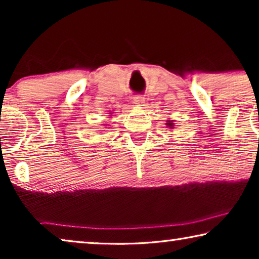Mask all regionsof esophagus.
Instances as JSON below:
<instances>
[{
  "instance_id": "34e87169",
  "label": "esophagus",
  "mask_w": 259,
  "mask_h": 259,
  "mask_svg": "<svg viewBox=\"0 0 259 259\" xmlns=\"http://www.w3.org/2000/svg\"><path fill=\"white\" fill-rule=\"evenodd\" d=\"M133 102L136 104L137 106H144L145 104V98L143 95H136V97L133 98Z\"/></svg>"
}]
</instances>
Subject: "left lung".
Segmentation results:
<instances>
[{
	"label": "left lung",
	"mask_w": 259,
	"mask_h": 259,
	"mask_svg": "<svg viewBox=\"0 0 259 259\" xmlns=\"http://www.w3.org/2000/svg\"><path fill=\"white\" fill-rule=\"evenodd\" d=\"M166 126H167L168 128H173V126H175V123H173V120H167V122H166Z\"/></svg>",
	"instance_id": "left-lung-1"
}]
</instances>
